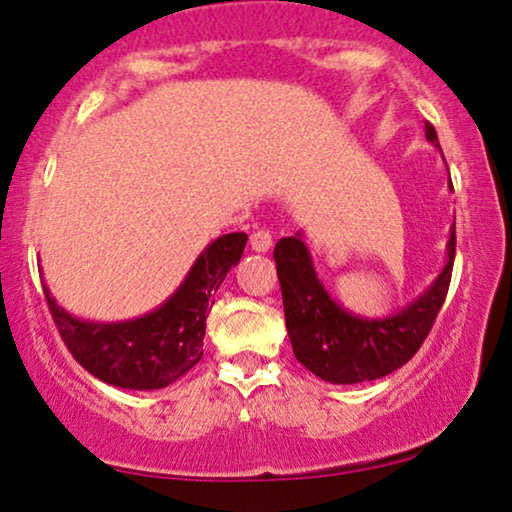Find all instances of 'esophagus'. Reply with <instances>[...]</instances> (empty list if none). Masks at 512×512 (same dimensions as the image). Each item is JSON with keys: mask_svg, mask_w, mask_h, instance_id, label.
I'll return each mask as SVG.
<instances>
[{"mask_svg": "<svg viewBox=\"0 0 512 512\" xmlns=\"http://www.w3.org/2000/svg\"><path fill=\"white\" fill-rule=\"evenodd\" d=\"M251 249L256 251V254H265V251H270L272 247V235L268 230H256V233H251Z\"/></svg>", "mask_w": 512, "mask_h": 512, "instance_id": "34e87169", "label": "esophagus"}]
</instances>
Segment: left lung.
<instances>
[{
    "mask_svg": "<svg viewBox=\"0 0 512 512\" xmlns=\"http://www.w3.org/2000/svg\"><path fill=\"white\" fill-rule=\"evenodd\" d=\"M426 139L440 149L431 123H426ZM454 247L457 237L452 223L447 258L436 279L401 310L387 317H363L345 310L326 291L314 270L303 230L293 237H282L275 247V263L282 284L286 331L296 359L331 384L370 382L405 366L422 347L445 303Z\"/></svg>",
    "mask_w": 512,
    "mask_h": 512,
    "instance_id": "1",
    "label": "left lung"
}]
</instances>
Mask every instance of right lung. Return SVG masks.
<instances>
[{"label": "right lung", "mask_w": 512, "mask_h": 512, "mask_svg": "<svg viewBox=\"0 0 512 512\" xmlns=\"http://www.w3.org/2000/svg\"><path fill=\"white\" fill-rule=\"evenodd\" d=\"M247 235L228 233L202 249L170 298L125 321H93L69 314L41 282L53 321L76 361L111 387L151 391L177 382L202 359L212 293L240 263Z\"/></svg>", "instance_id": "add662e5"}]
</instances>
